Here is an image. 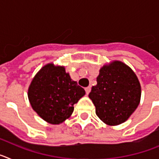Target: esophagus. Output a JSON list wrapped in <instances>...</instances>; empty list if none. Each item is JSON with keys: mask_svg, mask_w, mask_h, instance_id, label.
Wrapping results in <instances>:
<instances>
[{"mask_svg": "<svg viewBox=\"0 0 159 159\" xmlns=\"http://www.w3.org/2000/svg\"><path fill=\"white\" fill-rule=\"evenodd\" d=\"M91 89H92V88H91V87H88V88H85V92H86L87 95H88V94L90 93V92H91Z\"/></svg>", "mask_w": 159, "mask_h": 159, "instance_id": "esophagus-1", "label": "esophagus"}]
</instances>
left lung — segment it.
Here are the masks:
<instances>
[{"label":"left lung","instance_id":"obj_1","mask_svg":"<svg viewBox=\"0 0 159 159\" xmlns=\"http://www.w3.org/2000/svg\"><path fill=\"white\" fill-rule=\"evenodd\" d=\"M96 81L88 96L97 116L108 126L127 121L141 99V85L134 71L122 61L113 60L101 67Z\"/></svg>","mask_w":159,"mask_h":159}]
</instances>
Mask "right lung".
<instances>
[{"label":"right lung","mask_w":159,"mask_h":159,"mask_svg":"<svg viewBox=\"0 0 159 159\" xmlns=\"http://www.w3.org/2000/svg\"><path fill=\"white\" fill-rule=\"evenodd\" d=\"M85 91L72 80L64 66L45 64L32 80L28 97L32 109L50 124L59 125L70 118L74 104Z\"/></svg>","instance_id":"add662e5"}]
</instances>
